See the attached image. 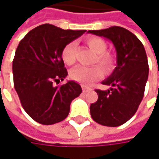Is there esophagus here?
<instances>
[{
  "mask_svg": "<svg viewBox=\"0 0 159 159\" xmlns=\"http://www.w3.org/2000/svg\"><path fill=\"white\" fill-rule=\"evenodd\" d=\"M91 89L90 88H87V87H85L84 85H83V93H87L88 91H90Z\"/></svg>",
  "mask_w": 159,
  "mask_h": 159,
  "instance_id": "obj_1",
  "label": "esophagus"
}]
</instances>
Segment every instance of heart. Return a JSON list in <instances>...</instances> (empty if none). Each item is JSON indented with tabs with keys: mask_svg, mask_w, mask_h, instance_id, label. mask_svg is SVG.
I'll use <instances>...</instances> for the list:
<instances>
[{
	"mask_svg": "<svg viewBox=\"0 0 159 159\" xmlns=\"http://www.w3.org/2000/svg\"><path fill=\"white\" fill-rule=\"evenodd\" d=\"M85 43L97 54L94 62L98 63V65L106 73L111 72L115 65V60L111 53L106 52L107 43L102 39L98 37L87 38L85 39ZM75 49L76 46L75 42H69L62 48L61 59L65 64L74 65L75 63ZM100 67L97 65L90 67L80 65L71 70L70 77L84 85H88L92 82L99 79L102 76V70Z\"/></svg>",
	"mask_w": 159,
	"mask_h": 159,
	"instance_id": "1",
	"label": "heart"
}]
</instances>
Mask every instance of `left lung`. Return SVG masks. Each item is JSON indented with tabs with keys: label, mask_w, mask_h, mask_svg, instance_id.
<instances>
[{
	"label": "left lung",
	"mask_w": 159,
	"mask_h": 159,
	"mask_svg": "<svg viewBox=\"0 0 159 159\" xmlns=\"http://www.w3.org/2000/svg\"><path fill=\"white\" fill-rule=\"evenodd\" d=\"M87 33L110 39L116 49L117 66L102 82L111 88L96 90L98 98L91 104L90 114L101 125L117 127L135 114L143 99L149 73L145 49L134 34L120 26Z\"/></svg>",
	"instance_id": "left-lung-1"
}]
</instances>
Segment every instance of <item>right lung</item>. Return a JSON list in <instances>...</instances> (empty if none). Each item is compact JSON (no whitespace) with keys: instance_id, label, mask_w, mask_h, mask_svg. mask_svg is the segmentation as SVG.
<instances>
[{"instance_id":"add662e5","label":"right lung","mask_w":159,"mask_h":159,"mask_svg":"<svg viewBox=\"0 0 159 159\" xmlns=\"http://www.w3.org/2000/svg\"><path fill=\"white\" fill-rule=\"evenodd\" d=\"M85 31L44 24L20 41L13 61L14 84L22 107L37 122L50 125L63 120L71 102L82 93L75 81L59 86L53 83L63 81L68 75L61 59L62 48Z\"/></svg>"}]
</instances>
